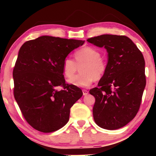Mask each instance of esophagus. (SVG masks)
<instances>
[{
  "label": "esophagus",
  "instance_id": "34e87169",
  "mask_svg": "<svg viewBox=\"0 0 156 156\" xmlns=\"http://www.w3.org/2000/svg\"><path fill=\"white\" fill-rule=\"evenodd\" d=\"M88 94H89V92L87 90V89H83V94L84 96L87 95Z\"/></svg>",
  "mask_w": 156,
  "mask_h": 156
}]
</instances>
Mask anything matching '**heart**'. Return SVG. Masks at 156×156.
I'll return each instance as SVG.
<instances>
[{"instance_id": "b5f03b06", "label": "heart", "mask_w": 156, "mask_h": 156, "mask_svg": "<svg viewBox=\"0 0 156 156\" xmlns=\"http://www.w3.org/2000/svg\"><path fill=\"white\" fill-rule=\"evenodd\" d=\"M76 62L72 58H66L62 63V72L67 78H70L80 68V74L69 80V83L78 87H88L94 80L101 79L107 68L105 61L101 57V53L95 48L85 47L75 53Z\"/></svg>"}]
</instances>
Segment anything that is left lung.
<instances>
[{
    "mask_svg": "<svg viewBox=\"0 0 156 156\" xmlns=\"http://www.w3.org/2000/svg\"><path fill=\"white\" fill-rule=\"evenodd\" d=\"M108 53L105 74L89 93L95 98L93 117L107 130L122 128L136 115L145 88V62L133 41L125 36L103 34L87 39Z\"/></svg>",
    "mask_w": 156,
    "mask_h": 156,
    "instance_id": "1",
    "label": "left lung"
}]
</instances>
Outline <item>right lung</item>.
Returning a JSON list of instances; mask_svg holds the SVG:
<instances>
[{"label": "right lung", "instance_id": "add662e5", "mask_svg": "<svg viewBox=\"0 0 156 156\" xmlns=\"http://www.w3.org/2000/svg\"><path fill=\"white\" fill-rule=\"evenodd\" d=\"M84 41L42 36L26 42L18 52L13 70L14 95L23 117L43 133L67 123L70 108L83 95L81 89L66 84L62 63ZM62 85L64 89H57Z\"/></svg>", "mask_w": 156, "mask_h": 156}]
</instances>
